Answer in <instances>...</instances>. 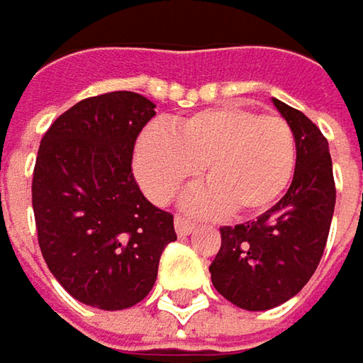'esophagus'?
Segmentation results:
<instances>
[{"mask_svg":"<svg viewBox=\"0 0 363 363\" xmlns=\"http://www.w3.org/2000/svg\"><path fill=\"white\" fill-rule=\"evenodd\" d=\"M173 223H175V231H177L179 238H186V235H190L194 231V223H190V220L184 219V217H175Z\"/></svg>","mask_w":363,"mask_h":363,"instance_id":"1","label":"esophagus"}]
</instances>
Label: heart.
<instances>
[{"mask_svg": "<svg viewBox=\"0 0 363 363\" xmlns=\"http://www.w3.org/2000/svg\"><path fill=\"white\" fill-rule=\"evenodd\" d=\"M136 177L146 196L165 204L202 167L208 188L186 198L196 213L244 217L267 211L287 190L296 169V138L279 116L225 105L146 130L136 144Z\"/></svg>", "mask_w": 363, "mask_h": 363, "instance_id": "obj_1", "label": "heart"}]
</instances>
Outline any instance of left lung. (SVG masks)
<instances>
[{
  "label": "left lung",
  "instance_id": "left-lung-1",
  "mask_svg": "<svg viewBox=\"0 0 363 363\" xmlns=\"http://www.w3.org/2000/svg\"><path fill=\"white\" fill-rule=\"evenodd\" d=\"M296 138V173L285 196L256 220L220 227L211 264L215 289L238 308L260 312L298 296L323 258L335 179L328 143L301 111L272 99Z\"/></svg>",
  "mask_w": 363,
  "mask_h": 363
}]
</instances>
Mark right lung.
Here are the masks:
<instances>
[{"mask_svg": "<svg viewBox=\"0 0 363 363\" xmlns=\"http://www.w3.org/2000/svg\"><path fill=\"white\" fill-rule=\"evenodd\" d=\"M155 103L117 91L84 99L45 132L33 173L43 258L78 301L123 310L143 301L175 242L173 215L140 192L132 155Z\"/></svg>", "mask_w": 363, "mask_h": 363, "instance_id": "1", "label": "right lung"}]
</instances>
